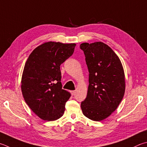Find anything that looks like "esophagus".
<instances>
[{
    "label": "esophagus",
    "mask_w": 147,
    "mask_h": 147,
    "mask_svg": "<svg viewBox=\"0 0 147 147\" xmlns=\"http://www.w3.org/2000/svg\"><path fill=\"white\" fill-rule=\"evenodd\" d=\"M75 92H76L75 90H71V94L72 95H74V94H75Z\"/></svg>",
    "instance_id": "obj_1"
}]
</instances>
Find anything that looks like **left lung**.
<instances>
[{
    "instance_id": "left-lung-1",
    "label": "left lung",
    "mask_w": 147,
    "mask_h": 147,
    "mask_svg": "<svg viewBox=\"0 0 147 147\" xmlns=\"http://www.w3.org/2000/svg\"><path fill=\"white\" fill-rule=\"evenodd\" d=\"M89 70L87 97L81 103L82 113L93 121H101L116 110L125 94L123 68L118 56L101 42L83 43Z\"/></svg>"
}]
</instances>
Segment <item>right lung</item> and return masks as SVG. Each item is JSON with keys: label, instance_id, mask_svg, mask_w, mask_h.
Masks as SVG:
<instances>
[{"label": "right lung", "instance_id": "1", "mask_svg": "<svg viewBox=\"0 0 147 147\" xmlns=\"http://www.w3.org/2000/svg\"><path fill=\"white\" fill-rule=\"evenodd\" d=\"M75 44L49 42L34 49L24 68L21 89L26 103L41 119L63 116L71 94L62 89L60 65L73 54Z\"/></svg>", "mask_w": 147, "mask_h": 147}]
</instances>
